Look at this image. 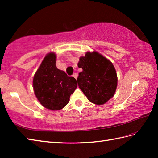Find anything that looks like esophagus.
<instances>
[{
	"label": "esophagus",
	"mask_w": 158,
	"mask_h": 158,
	"mask_svg": "<svg viewBox=\"0 0 158 158\" xmlns=\"http://www.w3.org/2000/svg\"><path fill=\"white\" fill-rule=\"evenodd\" d=\"M73 77H75V78L77 79V73H73Z\"/></svg>",
	"instance_id": "obj_1"
}]
</instances>
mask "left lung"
Returning a JSON list of instances; mask_svg holds the SVG:
<instances>
[{
	"instance_id": "8db88e82",
	"label": "left lung",
	"mask_w": 158,
	"mask_h": 158,
	"mask_svg": "<svg viewBox=\"0 0 158 158\" xmlns=\"http://www.w3.org/2000/svg\"><path fill=\"white\" fill-rule=\"evenodd\" d=\"M77 83L88 100L95 105H103L114 96L117 85L116 70L109 60L98 52H88L81 57Z\"/></svg>"
}]
</instances>
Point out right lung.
Segmentation results:
<instances>
[{"mask_svg":"<svg viewBox=\"0 0 158 158\" xmlns=\"http://www.w3.org/2000/svg\"><path fill=\"white\" fill-rule=\"evenodd\" d=\"M56 56L50 53L43 59L33 79L36 98L45 108L58 110L69 102L70 95L77 87L76 79L69 77L56 66Z\"/></svg>","mask_w":158,"mask_h":158,"instance_id":"1","label":"right lung"}]
</instances>
